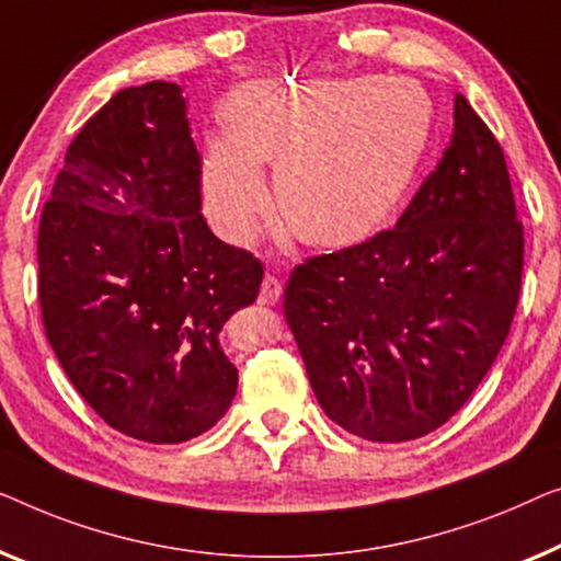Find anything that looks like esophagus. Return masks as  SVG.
<instances>
[{"label":"esophagus","mask_w":561,"mask_h":561,"mask_svg":"<svg viewBox=\"0 0 561 561\" xmlns=\"http://www.w3.org/2000/svg\"><path fill=\"white\" fill-rule=\"evenodd\" d=\"M279 297H282V282L277 277H272V274H266L262 282V291H259V302L277 305Z\"/></svg>","instance_id":"1"}]
</instances>
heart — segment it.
Wrapping results in <instances>:
<instances>
[{"label": "heart", "mask_w": 561, "mask_h": 561, "mask_svg": "<svg viewBox=\"0 0 561 561\" xmlns=\"http://www.w3.org/2000/svg\"><path fill=\"white\" fill-rule=\"evenodd\" d=\"M427 91L407 78H282L228 101V129L205 139L203 201L226 241L247 247L277 203L299 239L345 247L397 210L430 145Z\"/></svg>", "instance_id": "1"}]
</instances>
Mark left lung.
<instances>
[{"label":"left lung","mask_w":561,"mask_h":561,"mask_svg":"<svg viewBox=\"0 0 561 561\" xmlns=\"http://www.w3.org/2000/svg\"><path fill=\"white\" fill-rule=\"evenodd\" d=\"M524 272L499 139L455 96V129L397 226L310 256L284 318L322 412L370 442L442 427L506 343Z\"/></svg>","instance_id":"left-lung-1"}]
</instances>
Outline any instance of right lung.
Instances as JSON below:
<instances>
[{
    "instance_id": "add662e5",
    "label": "right lung",
    "mask_w": 561,
    "mask_h": 561,
    "mask_svg": "<svg viewBox=\"0 0 561 561\" xmlns=\"http://www.w3.org/2000/svg\"><path fill=\"white\" fill-rule=\"evenodd\" d=\"M178 83L124 89L70 141L37 231L45 335L78 393L122 435L178 445L228 412L218 343L264 266L213 236Z\"/></svg>"
}]
</instances>
